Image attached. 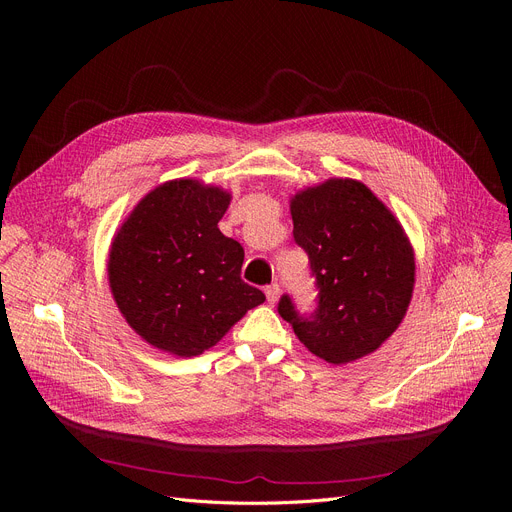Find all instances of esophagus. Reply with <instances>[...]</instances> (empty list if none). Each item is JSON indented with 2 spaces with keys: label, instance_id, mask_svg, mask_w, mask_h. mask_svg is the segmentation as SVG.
Here are the masks:
<instances>
[{
  "label": "esophagus",
  "instance_id": "1",
  "mask_svg": "<svg viewBox=\"0 0 512 512\" xmlns=\"http://www.w3.org/2000/svg\"><path fill=\"white\" fill-rule=\"evenodd\" d=\"M265 297H267V303L276 305V301H278V297H280V286H278V284L265 286Z\"/></svg>",
  "mask_w": 512,
  "mask_h": 512
}]
</instances>
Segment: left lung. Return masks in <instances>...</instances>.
<instances>
[{
	"mask_svg": "<svg viewBox=\"0 0 512 512\" xmlns=\"http://www.w3.org/2000/svg\"><path fill=\"white\" fill-rule=\"evenodd\" d=\"M290 213L294 242L309 257L317 307L301 313L282 294L278 313L328 363L373 353L411 303L415 255L402 226L365 184L342 178L294 195Z\"/></svg>",
	"mask_w": 512,
	"mask_h": 512,
	"instance_id": "1",
	"label": "left lung"
}]
</instances>
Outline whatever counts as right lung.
Here are the masks:
<instances>
[{
	"mask_svg": "<svg viewBox=\"0 0 512 512\" xmlns=\"http://www.w3.org/2000/svg\"><path fill=\"white\" fill-rule=\"evenodd\" d=\"M222 188L172 180L151 191L112 242L107 276L130 328L161 351L201 355L265 294L240 278L245 251L220 232Z\"/></svg>",
	"mask_w": 512,
	"mask_h": 512,
	"instance_id": "1",
	"label": "right lung"
}]
</instances>
